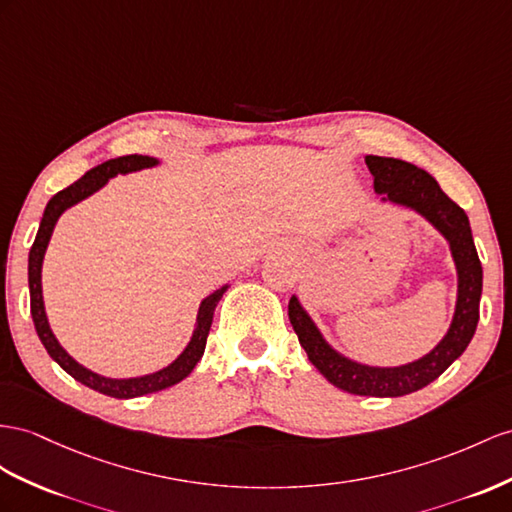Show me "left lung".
<instances>
[{
	"instance_id": "1",
	"label": "left lung",
	"mask_w": 512,
	"mask_h": 512,
	"mask_svg": "<svg viewBox=\"0 0 512 512\" xmlns=\"http://www.w3.org/2000/svg\"><path fill=\"white\" fill-rule=\"evenodd\" d=\"M374 177V192L381 203L396 205L422 216L441 238L448 242L456 268V305L448 331L439 344L415 361L402 365H368L339 352L324 337L320 326L294 294L290 298V322L305 348L309 361L335 385L355 396L400 398L430 385L463 355L476 333L482 296V264L471 235L469 218L452 199H448L435 177L419 166L396 157L365 155Z\"/></svg>"
}]
</instances>
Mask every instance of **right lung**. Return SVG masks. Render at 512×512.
Returning <instances> with one entry per match:
<instances>
[{
    "label": "right lung",
    "instance_id": "1",
    "mask_svg": "<svg viewBox=\"0 0 512 512\" xmlns=\"http://www.w3.org/2000/svg\"><path fill=\"white\" fill-rule=\"evenodd\" d=\"M160 164L162 162L157 160V157L125 155V157H116V160L103 162L93 170H88L82 179H77L75 183H71L69 188H64L56 196H51V201L47 203L45 212H43L41 225H38L34 244L30 248V259H28L30 307H32V320H34L38 337H41V342H43L45 350L49 352V357L54 359L64 372L71 374L77 383H82V385L95 389V391L103 393V396H110V398L129 400V398L147 396V393L162 391V389H168V387L181 383L183 378H186L196 368V363H199L203 357L207 335H209V329H212L216 305L222 298V294L229 290V285L218 287L216 292H212L201 300L199 311H196L190 342L179 352L177 359H173L166 365V368L149 372V374H140V376L112 378V376H103L99 372L88 370L86 365L75 361L69 352L62 348L54 331H51V324H49L47 311H45V298H43V261H45V253H47L51 235H54L58 220L64 212H67V209L86 201L88 196L97 194L101 188H106L108 181L114 179L116 175L138 173V170L155 168Z\"/></svg>",
    "mask_w": 512,
    "mask_h": 512
}]
</instances>
